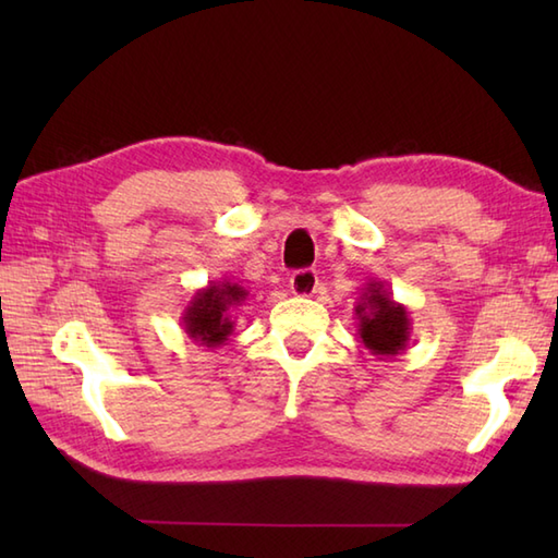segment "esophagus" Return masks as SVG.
<instances>
[{
  "label": "esophagus",
  "instance_id": "34e87169",
  "mask_svg": "<svg viewBox=\"0 0 558 558\" xmlns=\"http://www.w3.org/2000/svg\"><path fill=\"white\" fill-rule=\"evenodd\" d=\"M318 288V278L314 270H298L292 272L290 278V290L294 294H300V298H310V294H314Z\"/></svg>",
  "mask_w": 558,
  "mask_h": 558
}]
</instances>
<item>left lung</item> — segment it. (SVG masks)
Returning <instances> with one entry per match:
<instances>
[{"instance_id":"obj_1","label":"left lung","mask_w":558,"mask_h":558,"mask_svg":"<svg viewBox=\"0 0 558 558\" xmlns=\"http://www.w3.org/2000/svg\"><path fill=\"white\" fill-rule=\"evenodd\" d=\"M362 345L376 357L393 360L410 345L412 322L405 304L393 300L381 280H369L354 306Z\"/></svg>"}]
</instances>
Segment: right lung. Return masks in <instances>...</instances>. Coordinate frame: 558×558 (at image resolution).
Instances as JSON below:
<instances>
[{"label": "right lung", "instance_id": "add662e5", "mask_svg": "<svg viewBox=\"0 0 558 558\" xmlns=\"http://www.w3.org/2000/svg\"><path fill=\"white\" fill-rule=\"evenodd\" d=\"M248 298V292L230 278L210 280L194 292L182 314V326L189 340L206 348H220L234 330L232 312Z\"/></svg>", "mask_w": 558, "mask_h": 558}]
</instances>
